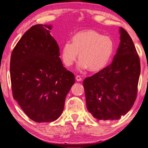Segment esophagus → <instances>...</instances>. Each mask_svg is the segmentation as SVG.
<instances>
[{
  "label": "esophagus",
  "instance_id": "1",
  "mask_svg": "<svg viewBox=\"0 0 148 148\" xmlns=\"http://www.w3.org/2000/svg\"><path fill=\"white\" fill-rule=\"evenodd\" d=\"M76 80H77V81H81V80H82V78L80 76L77 75V76H76Z\"/></svg>",
  "mask_w": 148,
  "mask_h": 148
}]
</instances>
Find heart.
Segmentation results:
<instances>
[{
  "mask_svg": "<svg viewBox=\"0 0 148 148\" xmlns=\"http://www.w3.org/2000/svg\"><path fill=\"white\" fill-rule=\"evenodd\" d=\"M114 44L110 36L95 30L78 32L65 42L61 50L63 62L71 66L79 53V68L97 72L105 68L113 54Z\"/></svg>",
  "mask_w": 148,
  "mask_h": 148,
  "instance_id": "obj_1",
  "label": "heart"
}]
</instances>
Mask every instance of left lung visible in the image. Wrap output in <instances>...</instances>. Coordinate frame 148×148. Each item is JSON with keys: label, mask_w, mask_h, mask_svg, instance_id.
<instances>
[{"label": "left lung", "mask_w": 148, "mask_h": 148, "mask_svg": "<svg viewBox=\"0 0 148 148\" xmlns=\"http://www.w3.org/2000/svg\"><path fill=\"white\" fill-rule=\"evenodd\" d=\"M121 44L112 64L84 80L86 108L97 120H119L137 95L141 66L131 36L121 27Z\"/></svg>", "instance_id": "1"}]
</instances>
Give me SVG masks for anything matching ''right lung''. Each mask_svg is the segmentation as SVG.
<instances>
[{
    "label": "right lung",
    "mask_w": 148,
    "mask_h": 148,
    "mask_svg": "<svg viewBox=\"0 0 148 148\" xmlns=\"http://www.w3.org/2000/svg\"><path fill=\"white\" fill-rule=\"evenodd\" d=\"M51 29L47 25L32 26L15 45L10 61L13 99L36 123L54 121L62 115L75 82L74 74L63 66Z\"/></svg>",
    "instance_id": "add662e5"
}]
</instances>
